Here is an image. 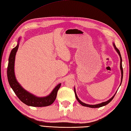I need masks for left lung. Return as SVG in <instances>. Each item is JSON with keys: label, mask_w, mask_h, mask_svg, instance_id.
<instances>
[{"label": "left lung", "mask_w": 131, "mask_h": 131, "mask_svg": "<svg viewBox=\"0 0 131 131\" xmlns=\"http://www.w3.org/2000/svg\"><path fill=\"white\" fill-rule=\"evenodd\" d=\"M113 43V46L115 48V50L116 51V52L118 53V54L119 56L120 57V70H121V74H122V77H121V82H120V86L122 84V80H123V68H122V56H121V54H120V51L119 50L117 49L116 46H115V43L113 42L112 43ZM74 93H75V98L77 99V100L78 102H79V103H80L81 105H82L83 106H84V107H90V108H99V107H103V106H106V105L108 104L110 102H111L112 99H113V98H114V96L115 95V94H116L117 93V91L116 93H115V94L112 97V98H110L109 100H108V101H107L106 102H102V103H99V104H86V103H83V102H82L81 101H80V99H79L78 96H77V95L76 94V91H75V88H74Z\"/></svg>", "instance_id": "obj_1"}]
</instances>
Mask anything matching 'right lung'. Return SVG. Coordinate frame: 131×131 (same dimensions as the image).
I'll return each mask as SVG.
<instances>
[{"label":"right lung","instance_id":"right-lung-1","mask_svg":"<svg viewBox=\"0 0 131 131\" xmlns=\"http://www.w3.org/2000/svg\"><path fill=\"white\" fill-rule=\"evenodd\" d=\"M20 37L18 40L17 45L12 49L10 53L8 59V65L7 68V78L10 86L14 91L15 94L23 103L27 106L32 107H45L52 104L57 97L58 89H60L61 83L58 84L52 92L48 95L43 97H39L29 93L21 86L15 77V56L19 46L20 41Z\"/></svg>","mask_w":131,"mask_h":131}]
</instances>
